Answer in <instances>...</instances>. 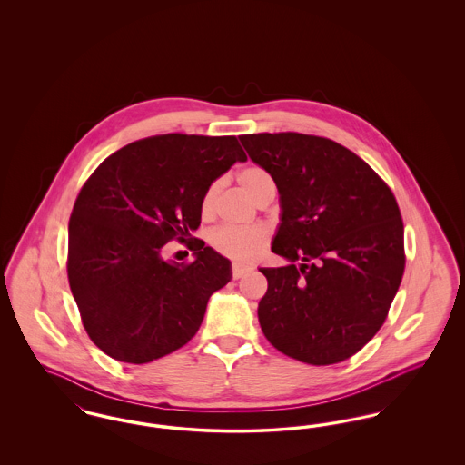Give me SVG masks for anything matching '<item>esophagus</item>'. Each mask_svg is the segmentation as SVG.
<instances>
[{
    "label": "esophagus",
    "instance_id": "1",
    "mask_svg": "<svg viewBox=\"0 0 465 465\" xmlns=\"http://www.w3.org/2000/svg\"><path fill=\"white\" fill-rule=\"evenodd\" d=\"M247 272H249V270H247V268H243V266L232 265V277H233V279H241V277H243Z\"/></svg>",
    "mask_w": 465,
    "mask_h": 465
}]
</instances>
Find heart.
<instances>
[{"label": "heart", "mask_w": 465, "mask_h": 465, "mask_svg": "<svg viewBox=\"0 0 465 465\" xmlns=\"http://www.w3.org/2000/svg\"><path fill=\"white\" fill-rule=\"evenodd\" d=\"M237 183L243 192L260 203L270 190H273V181L263 167L249 165L237 174ZM220 193V181H214L207 186L200 200V216L209 220L214 214L216 200ZM209 242L214 251L223 256L233 260L239 265H249L260 258V254L270 242V233L265 226H249V228H220L211 233Z\"/></svg>", "instance_id": "b5f03b06"}]
</instances>
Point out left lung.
<instances>
[{"mask_svg":"<svg viewBox=\"0 0 465 465\" xmlns=\"http://www.w3.org/2000/svg\"><path fill=\"white\" fill-rule=\"evenodd\" d=\"M241 141L279 188L282 223L272 251L291 262L260 270L268 281L260 326L296 361L341 362L375 336L398 292L406 265L398 200L362 158L328 137Z\"/></svg>","mask_w":465,"mask_h":465,"instance_id":"left-lung-1","label":"left lung"}]
</instances>
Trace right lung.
Wrapping results in <instances>:
<instances>
[{"label": "right lung", "mask_w": 465, "mask_h": 465, "mask_svg": "<svg viewBox=\"0 0 465 465\" xmlns=\"http://www.w3.org/2000/svg\"><path fill=\"white\" fill-rule=\"evenodd\" d=\"M235 135L160 134L108 156L69 218L67 279L90 340L116 361L146 364L199 331L230 262L192 235L207 186L245 162ZM186 242L198 258L167 264L161 247Z\"/></svg>", "instance_id": "add662e5"}]
</instances>
